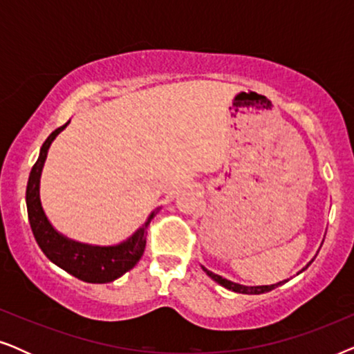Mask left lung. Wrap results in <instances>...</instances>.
Wrapping results in <instances>:
<instances>
[{
	"mask_svg": "<svg viewBox=\"0 0 354 354\" xmlns=\"http://www.w3.org/2000/svg\"><path fill=\"white\" fill-rule=\"evenodd\" d=\"M311 264V263H309ZM308 264V266H309ZM306 266V268H308ZM304 268V269H306ZM203 270H205V272L209 275L211 279H214L217 283H221L222 287H225V288H229V290H232V292H236V293H245V295H261V293H266V292H270V290H274V288H277L279 285H283L285 282H287V280H283V282H279V283H275V285H263V287H243V285H239V283H234V282H230V280H227V279H222L221 275H217V274H214V272H211V270H207V269H205L203 268Z\"/></svg>",
	"mask_w": 354,
	"mask_h": 354,
	"instance_id": "8db88e82",
	"label": "left lung"
}]
</instances>
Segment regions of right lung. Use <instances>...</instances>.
<instances>
[{
	"label": "right lung",
	"mask_w": 354,
	"mask_h": 354,
	"mask_svg": "<svg viewBox=\"0 0 354 354\" xmlns=\"http://www.w3.org/2000/svg\"><path fill=\"white\" fill-rule=\"evenodd\" d=\"M69 122L56 129L50 137L45 140L40 149V156L33 164L30 176L27 182L26 201H27V214L30 222L33 236H35L38 246H40L46 258L53 261L66 272L74 275V277L84 280L88 283H108L113 282L120 275L127 272L138 263L143 256L145 246H147L148 224L153 219L154 212L149 216L147 224L124 243L118 246H108V248H100V246H88L75 243L64 239L53 229L48 222L45 212L41 209L40 203V176L43 164H45L48 148L56 135Z\"/></svg>",
	"instance_id": "add662e5"
}]
</instances>
